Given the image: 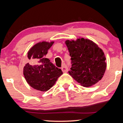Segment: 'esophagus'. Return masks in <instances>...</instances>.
<instances>
[{
  "label": "esophagus",
  "instance_id": "34e87169",
  "mask_svg": "<svg viewBox=\"0 0 123 123\" xmlns=\"http://www.w3.org/2000/svg\"><path fill=\"white\" fill-rule=\"evenodd\" d=\"M61 69H62V70L63 72H66L68 71V66L64 64V65H63L62 66Z\"/></svg>",
  "mask_w": 123,
  "mask_h": 123
}]
</instances>
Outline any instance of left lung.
Here are the masks:
<instances>
[{"label":"left lung","mask_w":123,"mask_h":123,"mask_svg":"<svg viewBox=\"0 0 123 123\" xmlns=\"http://www.w3.org/2000/svg\"><path fill=\"white\" fill-rule=\"evenodd\" d=\"M71 57L69 74L84 87H90L101 80L106 68L102 50L92 41L79 38L65 41Z\"/></svg>","instance_id":"obj_1"}]
</instances>
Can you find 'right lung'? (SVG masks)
<instances>
[{"label":"right lung","mask_w":123,"mask_h":123,"mask_svg":"<svg viewBox=\"0 0 123 123\" xmlns=\"http://www.w3.org/2000/svg\"><path fill=\"white\" fill-rule=\"evenodd\" d=\"M53 43L54 42H39L28 52V58L32 65L29 63L25 65L24 75L29 85L35 90L48 91L63 73L61 69L45 58Z\"/></svg>","instance_id":"obj_1"}]
</instances>
